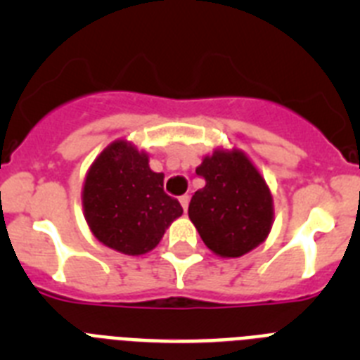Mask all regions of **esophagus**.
Returning a JSON list of instances; mask_svg holds the SVG:
<instances>
[{
    "label": "esophagus",
    "instance_id": "1",
    "mask_svg": "<svg viewBox=\"0 0 360 360\" xmlns=\"http://www.w3.org/2000/svg\"><path fill=\"white\" fill-rule=\"evenodd\" d=\"M180 205H182L184 211L187 212V207H189V196H187V195L180 196Z\"/></svg>",
    "mask_w": 360,
    "mask_h": 360
}]
</instances>
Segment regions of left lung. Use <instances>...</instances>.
Returning <instances> with one entry per match:
<instances>
[{"label":"left lung","instance_id":"obj_1","mask_svg":"<svg viewBox=\"0 0 360 360\" xmlns=\"http://www.w3.org/2000/svg\"><path fill=\"white\" fill-rule=\"evenodd\" d=\"M196 174L205 187L189 203V219L219 257H240L269 238L274 198L254 162L238 148H218L202 158Z\"/></svg>","mask_w":360,"mask_h":360}]
</instances>
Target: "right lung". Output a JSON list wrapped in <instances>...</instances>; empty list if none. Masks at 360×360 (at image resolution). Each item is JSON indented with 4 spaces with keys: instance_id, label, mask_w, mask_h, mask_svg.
I'll return each instance as SVG.
<instances>
[{
    "instance_id": "right-lung-1",
    "label": "right lung",
    "mask_w": 360,
    "mask_h": 360,
    "mask_svg": "<svg viewBox=\"0 0 360 360\" xmlns=\"http://www.w3.org/2000/svg\"><path fill=\"white\" fill-rule=\"evenodd\" d=\"M81 198L91 234L126 256L155 249L184 212L178 200L164 193V173L151 171L148 153L124 139L91 162Z\"/></svg>"
}]
</instances>
